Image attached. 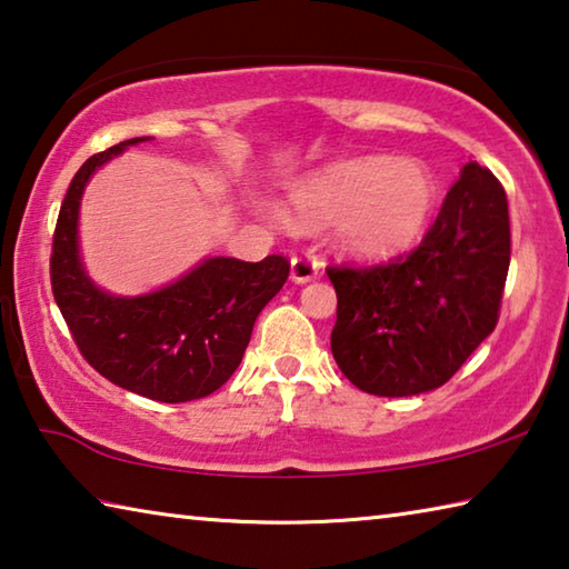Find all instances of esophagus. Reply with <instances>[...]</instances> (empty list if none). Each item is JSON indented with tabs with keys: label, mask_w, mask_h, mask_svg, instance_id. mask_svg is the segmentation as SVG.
<instances>
[{
	"label": "esophagus",
	"mask_w": 569,
	"mask_h": 569,
	"mask_svg": "<svg viewBox=\"0 0 569 569\" xmlns=\"http://www.w3.org/2000/svg\"><path fill=\"white\" fill-rule=\"evenodd\" d=\"M321 271V263L313 256H293L291 258V281L293 283H308L313 281Z\"/></svg>",
	"instance_id": "1"
}]
</instances>
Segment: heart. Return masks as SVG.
<instances>
[{
    "label": "heart",
    "mask_w": 569,
    "mask_h": 569,
    "mask_svg": "<svg viewBox=\"0 0 569 569\" xmlns=\"http://www.w3.org/2000/svg\"><path fill=\"white\" fill-rule=\"evenodd\" d=\"M437 178L419 158H346L288 186L298 218L339 223V243L361 261L409 250L437 208ZM283 216V210H278Z\"/></svg>",
    "instance_id": "1"
}]
</instances>
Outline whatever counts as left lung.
I'll use <instances>...</instances> for the list:
<instances>
[{"label": "left lung", "mask_w": 569, "mask_h": 569, "mask_svg": "<svg viewBox=\"0 0 569 569\" xmlns=\"http://www.w3.org/2000/svg\"><path fill=\"white\" fill-rule=\"evenodd\" d=\"M507 271L505 188L469 160L411 256L329 268L339 296L331 351L343 377L373 397L439 389L495 331Z\"/></svg>", "instance_id": "left-lung-1"}]
</instances>
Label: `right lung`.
I'll return each mask as SVG.
<instances>
[{"instance_id":"1","label":"right lung","mask_w":569,"mask_h":569,"mask_svg":"<svg viewBox=\"0 0 569 569\" xmlns=\"http://www.w3.org/2000/svg\"><path fill=\"white\" fill-rule=\"evenodd\" d=\"M148 140H124L77 170L54 228L52 293L92 369L140 397L182 403L208 397L233 377L258 313L286 283L288 261L208 256L140 296H118L94 283L80 248L84 188L112 158Z\"/></svg>"}]
</instances>
